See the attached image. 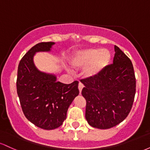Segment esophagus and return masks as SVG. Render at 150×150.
Here are the masks:
<instances>
[{"instance_id": "obj_1", "label": "esophagus", "mask_w": 150, "mask_h": 150, "mask_svg": "<svg viewBox=\"0 0 150 150\" xmlns=\"http://www.w3.org/2000/svg\"><path fill=\"white\" fill-rule=\"evenodd\" d=\"M83 87H84L83 84L80 82V83H79V85H78V89H79V91H80V93H81V92H82V89Z\"/></svg>"}]
</instances>
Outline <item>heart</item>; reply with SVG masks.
<instances>
[{
	"mask_svg": "<svg viewBox=\"0 0 150 150\" xmlns=\"http://www.w3.org/2000/svg\"><path fill=\"white\" fill-rule=\"evenodd\" d=\"M111 60V52L106 49H88L78 51L72 60V65L77 69L85 68L87 77H95L104 71Z\"/></svg>",
	"mask_w": 150,
	"mask_h": 150,
	"instance_id": "1",
	"label": "heart"
}]
</instances>
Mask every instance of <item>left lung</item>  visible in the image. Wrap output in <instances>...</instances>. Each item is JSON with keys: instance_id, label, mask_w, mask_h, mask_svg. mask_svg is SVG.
<instances>
[{"instance_id": "obj_1", "label": "left lung", "mask_w": 150, "mask_h": 150, "mask_svg": "<svg viewBox=\"0 0 150 150\" xmlns=\"http://www.w3.org/2000/svg\"><path fill=\"white\" fill-rule=\"evenodd\" d=\"M113 64L99 75L81 80L85 87V118L91 126L108 129L121 123L131 110L136 80L132 62L118 46H114Z\"/></svg>"}]
</instances>
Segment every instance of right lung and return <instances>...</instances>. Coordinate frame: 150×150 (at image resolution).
<instances>
[{
	"label": "right lung",
	"instance_id": "1",
	"mask_svg": "<svg viewBox=\"0 0 150 150\" xmlns=\"http://www.w3.org/2000/svg\"><path fill=\"white\" fill-rule=\"evenodd\" d=\"M54 42L36 44L20 61L17 92L26 118L44 130H53L63 124L68 107L79 94L78 81L63 84L53 74L41 72L33 58L37 52L50 51Z\"/></svg>",
	"mask_w": 150,
	"mask_h": 150
}]
</instances>
